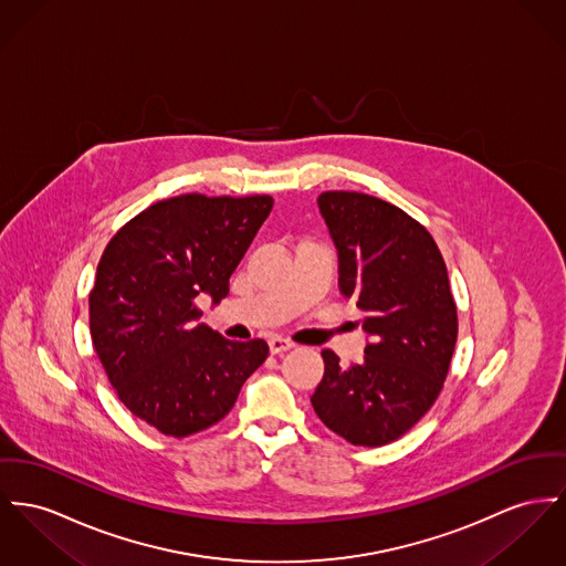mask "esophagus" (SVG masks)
Returning <instances> with one entry per match:
<instances>
[{"label":"esophagus","mask_w":566,"mask_h":566,"mask_svg":"<svg viewBox=\"0 0 566 566\" xmlns=\"http://www.w3.org/2000/svg\"><path fill=\"white\" fill-rule=\"evenodd\" d=\"M268 345H270V352H272V354H283V352H287V349L294 347L292 340L283 339V337H270Z\"/></svg>","instance_id":"34e87169"}]
</instances>
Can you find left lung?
Returning <instances> with one entry per match:
<instances>
[{"instance_id":"8db88e82","label":"left lung","mask_w":566,"mask_h":566,"mask_svg":"<svg viewBox=\"0 0 566 566\" xmlns=\"http://www.w3.org/2000/svg\"><path fill=\"white\" fill-rule=\"evenodd\" d=\"M339 258V292L356 302L369 343L340 367L324 349L311 403L356 447H384L410 431L438 399L457 340L447 264L431 233L401 208L365 192L317 197Z\"/></svg>"}]
</instances>
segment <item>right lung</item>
Wrapping results in <instances>:
<instances>
[{
	"label": "right lung",
	"mask_w": 566,
	"mask_h": 566,
	"mask_svg": "<svg viewBox=\"0 0 566 566\" xmlns=\"http://www.w3.org/2000/svg\"><path fill=\"white\" fill-rule=\"evenodd\" d=\"M274 199L180 195L158 201L107 244L90 292V333L119 401L165 436L187 438L229 415L268 356L199 322L195 298L229 294Z\"/></svg>",
	"instance_id": "1"
}]
</instances>
